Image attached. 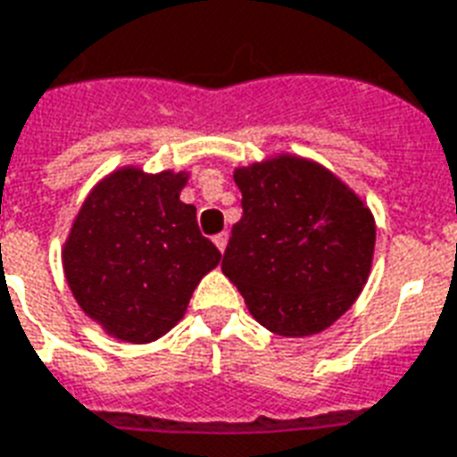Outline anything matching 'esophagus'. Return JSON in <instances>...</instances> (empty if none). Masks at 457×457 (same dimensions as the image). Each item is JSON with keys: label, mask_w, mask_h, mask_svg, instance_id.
<instances>
[{"label": "esophagus", "mask_w": 457, "mask_h": 457, "mask_svg": "<svg viewBox=\"0 0 457 457\" xmlns=\"http://www.w3.org/2000/svg\"><path fill=\"white\" fill-rule=\"evenodd\" d=\"M228 239H229L228 232H220V235H215V237H212V242H215V246H218L220 252H225V246H228Z\"/></svg>", "instance_id": "esophagus-1"}]
</instances>
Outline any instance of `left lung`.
<instances>
[{
    "label": "left lung",
    "mask_w": 457,
    "mask_h": 457,
    "mask_svg": "<svg viewBox=\"0 0 457 457\" xmlns=\"http://www.w3.org/2000/svg\"><path fill=\"white\" fill-rule=\"evenodd\" d=\"M242 220L222 273L269 332L310 337L332 327L366 286L375 220L329 169L276 154L235 169Z\"/></svg>",
    "instance_id": "obj_1"
}]
</instances>
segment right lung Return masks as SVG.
<instances>
[{"mask_svg": "<svg viewBox=\"0 0 457 457\" xmlns=\"http://www.w3.org/2000/svg\"><path fill=\"white\" fill-rule=\"evenodd\" d=\"M186 171H111L91 188L62 246L77 305L113 339L150 344L184 317L218 246L184 203Z\"/></svg>", "mask_w": 457, "mask_h": 457, "instance_id": "obj_1", "label": "right lung"}]
</instances>
